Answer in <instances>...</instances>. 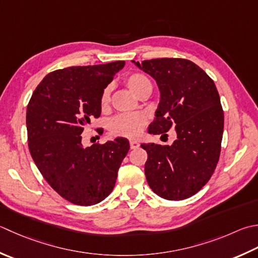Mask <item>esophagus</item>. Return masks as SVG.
<instances>
[{
	"label": "esophagus",
	"instance_id": "esophagus-1",
	"mask_svg": "<svg viewBox=\"0 0 258 258\" xmlns=\"http://www.w3.org/2000/svg\"><path fill=\"white\" fill-rule=\"evenodd\" d=\"M130 145H131V149H132V150L138 149L139 146H140L139 142H136V141H131V142H130Z\"/></svg>",
	"mask_w": 258,
	"mask_h": 258
}]
</instances>
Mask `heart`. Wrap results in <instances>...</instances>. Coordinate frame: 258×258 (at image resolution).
Here are the masks:
<instances>
[{
  "label": "heart",
  "instance_id": "obj_1",
  "mask_svg": "<svg viewBox=\"0 0 258 258\" xmlns=\"http://www.w3.org/2000/svg\"><path fill=\"white\" fill-rule=\"evenodd\" d=\"M125 84L127 85L131 92L135 96L141 95L146 89H152V84L150 79L143 74L134 73L128 75L125 79ZM109 87L106 88L102 96H100V105L105 107L109 103ZM146 124V117L144 114L141 113H130V114H120L116 116L109 123L110 133L116 136H125V138H136L144 125Z\"/></svg>",
  "mask_w": 258,
  "mask_h": 258
}]
</instances>
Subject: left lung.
Masks as SVG:
<instances>
[{"label": "left lung", "instance_id": "8db88e82", "mask_svg": "<svg viewBox=\"0 0 258 258\" xmlns=\"http://www.w3.org/2000/svg\"><path fill=\"white\" fill-rule=\"evenodd\" d=\"M160 90L150 134L174 127L171 145L141 144L148 152L144 171L150 188L166 200H183L208 182L218 163L224 112L214 80L186 59L160 58L134 61Z\"/></svg>", "mask_w": 258, "mask_h": 258}]
</instances>
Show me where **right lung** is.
I'll return each mask as SVG.
<instances>
[{
  "label": "right lung",
  "mask_w": 258,
  "mask_h": 258,
  "mask_svg": "<svg viewBox=\"0 0 258 258\" xmlns=\"http://www.w3.org/2000/svg\"><path fill=\"white\" fill-rule=\"evenodd\" d=\"M124 66L114 61L55 70L42 79L28 104L34 163L51 188L75 205H96L112 192L130 150L124 138L84 148L80 135L90 119L100 116V96Z\"/></svg>",
  "instance_id": "obj_1"
}]
</instances>
